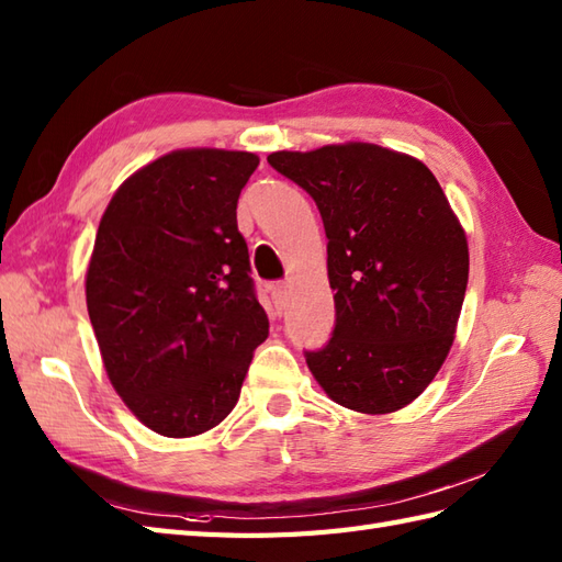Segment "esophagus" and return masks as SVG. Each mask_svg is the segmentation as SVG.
Segmentation results:
<instances>
[{"label": "esophagus", "mask_w": 562, "mask_h": 562, "mask_svg": "<svg viewBox=\"0 0 562 562\" xmlns=\"http://www.w3.org/2000/svg\"><path fill=\"white\" fill-rule=\"evenodd\" d=\"M285 297H289V285H285V283L271 285V301H273V305H277L279 310H283Z\"/></svg>", "instance_id": "1"}]
</instances>
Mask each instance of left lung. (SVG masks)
Instances as JSON below:
<instances>
[{
	"instance_id": "1",
	"label": "left lung",
	"mask_w": 562,
	"mask_h": 562,
	"mask_svg": "<svg viewBox=\"0 0 562 562\" xmlns=\"http://www.w3.org/2000/svg\"><path fill=\"white\" fill-rule=\"evenodd\" d=\"M269 166L315 199L327 233L336 324L305 353L331 402L392 414L450 353L469 281V243L426 164L378 144L277 151Z\"/></svg>"
}]
</instances>
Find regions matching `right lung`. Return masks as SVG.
I'll list each match as a JSON object with an SVG mask.
<instances>
[{"label": "right lung", "instance_id": "right-lung-1", "mask_svg": "<svg viewBox=\"0 0 562 562\" xmlns=\"http://www.w3.org/2000/svg\"><path fill=\"white\" fill-rule=\"evenodd\" d=\"M257 166L249 151H170L117 187L98 226L86 307L108 380L166 438L216 428L269 336L235 211Z\"/></svg>", "mask_w": 562, "mask_h": 562}]
</instances>
